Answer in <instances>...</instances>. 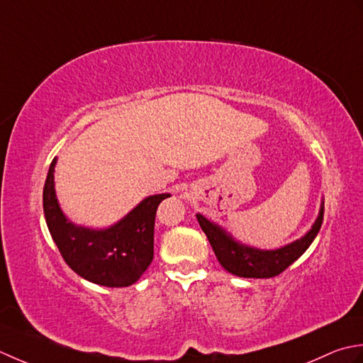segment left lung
Listing matches in <instances>:
<instances>
[{
  "instance_id": "1",
  "label": "left lung",
  "mask_w": 363,
  "mask_h": 363,
  "mask_svg": "<svg viewBox=\"0 0 363 363\" xmlns=\"http://www.w3.org/2000/svg\"><path fill=\"white\" fill-rule=\"evenodd\" d=\"M323 216L324 203L321 205L320 216L315 220L310 232L306 236H302L301 240L277 250H258L254 247L242 246V244L232 240V236L227 235L223 228L203 218L202 214H197V220L224 269L240 277L269 279L284 272L288 266L306 252L318 232H320Z\"/></svg>"
}]
</instances>
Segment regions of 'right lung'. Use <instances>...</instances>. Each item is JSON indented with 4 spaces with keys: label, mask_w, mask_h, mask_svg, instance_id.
<instances>
[{
    "label": "right lung",
    "mask_w": 363,
    "mask_h": 363,
    "mask_svg": "<svg viewBox=\"0 0 363 363\" xmlns=\"http://www.w3.org/2000/svg\"><path fill=\"white\" fill-rule=\"evenodd\" d=\"M51 161L43 186V213L48 230L64 262L89 282L103 286H128L144 274L153 260L155 216L158 205L171 194L144 199L121 223L105 228L77 227L65 219L55 194Z\"/></svg>",
    "instance_id": "right-lung-1"
}]
</instances>
